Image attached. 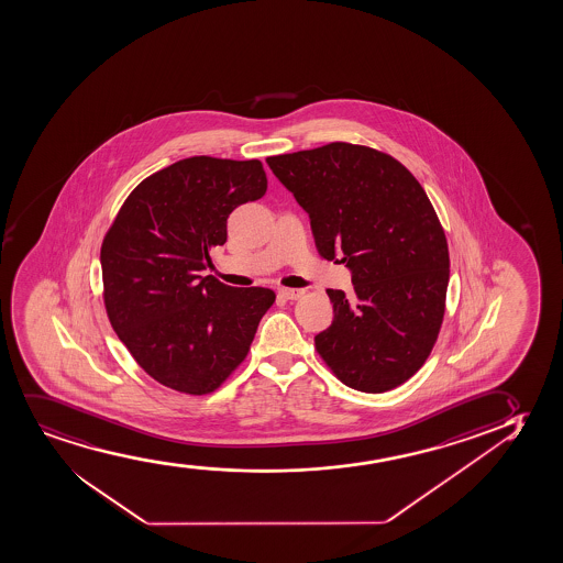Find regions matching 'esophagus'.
Instances as JSON below:
<instances>
[{"label": "esophagus", "mask_w": 563, "mask_h": 563, "mask_svg": "<svg viewBox=\"0 0 563 563\" xmlns=\"http://www.w3.org/2000/svg\"><path fill=\"white\" fill-rule=\"evenodd\" d=\"M279 295L287 300H297L305 295V291H302V289H291V287H282Z\"/></svg>", "instance_id": "34e87169"}]
</instances>
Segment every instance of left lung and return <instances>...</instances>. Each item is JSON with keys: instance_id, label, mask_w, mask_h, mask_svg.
Here are the masks:
<instances>
[{"instance_id": "obj_1", "label": "left lung", "mask_w": 563, "mask_h": 563, "mask_svg": "<svg viewBox=\"0 0 563 563\" xmlns=\"http://www.w3.org/2000/svg\"><path fill=\"white\" fill-rule=\"evenodd\" d=\"M310 217L323 258L346 264L354 297L328 289L333 323L316 350L344 385L380 394L404 385L434 349L445 312V232L419 180L360 144L266 157Z\"/></svg>"}]
</instances>
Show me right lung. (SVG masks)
I'll list each match as a JSON object with an SVG mask.
<instances>
[{
	"instance_id": "1",
	"label": "right lung",
	"mask_w": 563,
	"mask_h": 563,
	"mask_svg": "<svg viewBox=\"0 0 563 563\" xmlns=\"http://www.w3.org/2000/svg\"><path fill=\"white\" fill-rule=\"evenodd\" d=\"M266 186L258 159L186 157L144 178L115 214L100 247L108 320L159 385L209 394L247 356L276 292L200 272L227 243L228 214Z\"/></svg>"
}]
</instances>
